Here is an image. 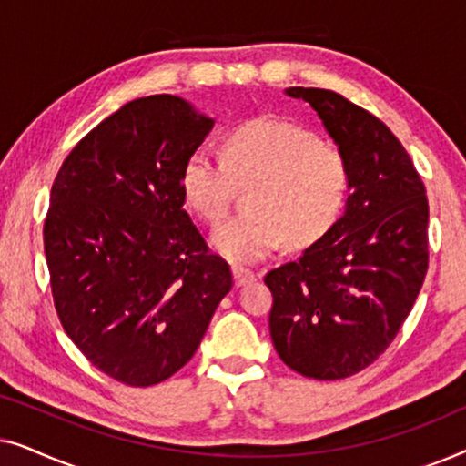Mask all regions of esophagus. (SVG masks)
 <instances>
[{"label": "esophagus", "mask_w": 466, "mask_h": 466, "mask_svg": "<svg viewBox=\"0 0 466 466\" xmlns=\"http://www.w3.org/2000/svg\"><path fill=\"white\" fill-rule=\"evenodd\" d=\"M233 279H235V286H246L254 282L257 276H254V271L244 269V267H233Z\"/></svg>", "instance_id": "34e87169"}]
</instances>
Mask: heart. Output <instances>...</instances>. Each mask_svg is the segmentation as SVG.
<instances>
[{"instance_id":"obj_1","label":"heart","mask_w":466,"mask_h":466,"mask_svg":"<svg viewBox=\"0 0 466 466\" xmlns=\"http://www.w3.org/2000/svg\"><path fill=\"white\" fill-rule=\"evenodd\" d=\"M252 184L250 214L214 228L209 244L238 265L258 263L284 244L308 246L335 225L350 193V165L335 144L279 118H254L222 142V161L206 150L187 158L180 188L208 222L225 216L233 187Z\"/></svg>"}]
</instances>
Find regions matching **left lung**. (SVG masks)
Returning <instances> with one entry per match:
<instances>
[{"mask_svg":"<svg viewBox=\"0 0 466 466\" xmlns=\"http://www.w3.org/2000/svg\"><path fill=\"white\" fill-rule=\"evenodd\" d=\"M284 93L308 101L346 155L350 195L320 239L265 276L269 333L297 373L343 380L390 346L416 303L429 269V201L403 144L380 118L324 88Z\"/></svg>","mask_w":466,"mask_h":466,"instance_id":"1","label":"left lung"}]
</instances>
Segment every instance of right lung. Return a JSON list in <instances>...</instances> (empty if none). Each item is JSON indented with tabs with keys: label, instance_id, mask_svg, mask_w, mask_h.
Returning a JSON list of instances; mask_svg holds the SVG:
<instances>
[{
	"label": "right lung",
	"instance_id": "right-lung-1",
	"mask_svg": "<svg viewBox=\"0 0 466 466\" xmlns=\"http://www.w3.org/2000/svg\"><path fill=\"white\" fill-rule=\"evenodd\" d=\"M212 127L174 95L129 101L55 177L44 250L56 314L80 352L123 384H158L187 365L233 286L180 188Z\"/></svg>",
	"mask_w": 466,
	"mask_h": 466
}]
</instances>
